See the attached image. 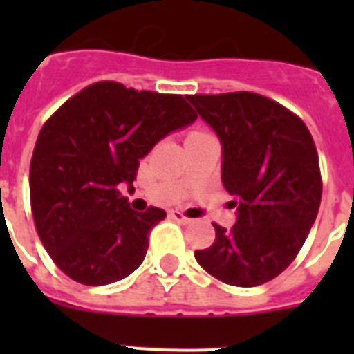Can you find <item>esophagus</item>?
I'll return each mask as SVG.
<instances>
[{"mask_svg": "<svg viewBox=\"0 0 354 354\" xmlns=\"http://www.w3.org/2000/svg\"><path fill=\"white\" fill-rule=\"evenodd\" d=\"M171 216L174 218L176 222H182V224H191V218H187V216L183 215L182 211H171Z\"/></svg>", "mask_w": 354, "mask_h": 354, "instance_id": "1", "label": "esophagus"}]
</instances>
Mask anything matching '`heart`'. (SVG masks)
Segmentation results:
<instances>
[{
  "label": "heart",
  "instance_id": "b5f03b06",
  "mask_svg": "<svg viewBox=\"0 0 354 354\" xmlns=\"http://www.w3.org/2000/svg\"><path fill=\"white\" fill-rule=\"evenodd\" d=\"M194 133H200V132H194Z\"/></svg>",
  "mask_w": 354,
  "mask_h": 354
}]
</instances>
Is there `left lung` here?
I'll use <instances>...</instances> for the list:
<instances>
[{"mask_svg":"<svg viewBox=\"0 0 354 354\" xmlns=\"http://www.w3.org/2000/svg\"><path fill=\"white\" fill-rule=\"evenodd\" d=\"M222 145V185L236 222L215 226V242L196 250L222 283L257 286L296 259L318 215L322 176L313 136L301 119L266 97L239 91L189 95Z\"/></svg>","mask_w":354,"mask_h":354,"instance_id":"1","label":"left lung"}]
</instances>
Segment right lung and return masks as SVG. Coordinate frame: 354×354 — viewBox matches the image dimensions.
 I'll return each mask as SVG.
<instances>
[{"mask_svg":"<svg viewBox=\"0 0 354 354\" xmlns=\"http://www.w3.org/2000/svg\"><path fill=\"white\" fill-rule=\"evenodd\" d=\"M196 121L182 95L97 82L41 127L30 160V207L41 244L77 283L110 285L143 263L165 211L130 209L128 191L158 141Z\"/></svg>","mask_w":354,"mask_h":354,"instance_id":"obj_1","label":"right lung"}]
</instances>
